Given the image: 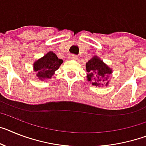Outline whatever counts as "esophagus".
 I'll use <instances>...</instances> for the list:
<instances>
[{
    "instance_id": "1",
    "label": "esophagus",
    "mask_w": 146,
    "mask_h": 146,
    "mask_svg": "<svg viewBox=\"0 0 146 146\" xmlns=\"http://www.w3.org/2000/svg\"><path fill=\"white\" fill-rule=\"evenodd\" d=\"M70 58H72V59H77V58H78V56H77V55H75V54L71 55Z\"/></svg>"
}]
</instances>
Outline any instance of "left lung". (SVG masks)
I'll list each match as a JSON object with an SVG mask.
<instances>
[{
  "mask_svg": "<svg viewBox=\"0 0 146 146\" xmlns=\"http://www.w3.org/2000/svg\"><path fill=\"white\" fill-rule=\"evenodd\" d=\"M88 72V80L91 81L92 84L95 86L103 85V82L108 79V76L112 73L111 70L105 65L103 62L97 57H94L86 64ZM108 82L106 83L108 84Z\"/></svg>",
  "mask_w": 146,
  "mask_h": 146,
  "instance_id": "left-lung-1",
  "label": "left lung"
}]
</instances>
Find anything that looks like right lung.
Segmentation results:
<instances>
[{
    "label": "right lung",
    "instance_id": "right-lung-1",
    "mask_svg": "<svg viewBox=\"0 0 146 146\" xmlns=\"http://www.w3.org/2000/svg\"><path fill=\"white\" fill-rule=\"evenodd\" d=\"M62 62L63 60L58 58L55 53L49 52L43 58L34 63V70L37 72V76L41 80L50 79Z\"/></svg>",
    "mask_w": 146,
    "mask_h": 146
}]
</instances>
